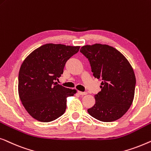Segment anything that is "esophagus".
Wrapping results in <instances>:
<instances>
[{
    "mask_svg": "<svg viewBox=\"0 0 151 151\" xmlns=\"http://www.w3.org/2000/svg\"><path fill=\"white\" fill-rule=\"evenodd\" d=\"M78 94L80 95H81V96H83V95H86L88 93L86 92H78Z\"/></svg>",
    "mask_w": 151,
    "mask_h": 151,
    "instance_id": "1",
    "label": "esophagus"
}]
</instances>
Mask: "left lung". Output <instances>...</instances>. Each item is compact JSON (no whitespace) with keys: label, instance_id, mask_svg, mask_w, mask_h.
I'll use <instances>...</instances> for the list:
<instances>
[{"label":"left lung","instance_id":"obj_1","mask_svg":"<svg viewBox=\"0 0 151 151\" xmlns=\"http://www.w3.org/2000/svg\"><path fill=\"white\" fill-rule=\"evenodd\" d=\"M80 52L90 61L93 76L102 81L101 91L88 109L90 116L102 122H113L126 114L133 103L136 80L126 57L115 48L95 44L82 46Z\"/></svg>","mask_w":151,"mask_h":151}]
</instances>
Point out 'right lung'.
Here are the masks:
<instances>
[{
  "mask_svg": "<svg viewBox=\"0 0 151 151\" xmlns=\"http://www.w3.org/2000/svg\"><path fill=\"white\" fill-rule=\"evenodd\" d=\"M80 46L46 44L29 54L21 65L18 94L23 106L33 118L48 122L62 116L67 97L76 90L57 84L66 61L78 52Z\"/></svg>",
  "mask_w": 151,
  "mask_h": 151,
  "instance_id": "right-lung-1",
  "label": "right lung"
}]
</instances>
